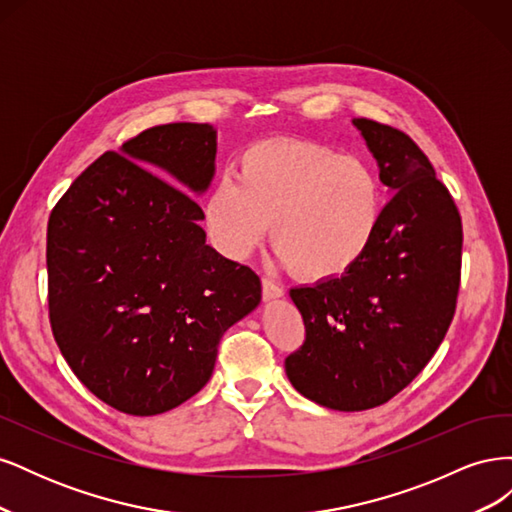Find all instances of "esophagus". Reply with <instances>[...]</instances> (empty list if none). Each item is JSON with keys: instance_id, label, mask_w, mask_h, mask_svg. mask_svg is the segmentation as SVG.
<instances>
[{"instance_id": "esophagus-1", "label": "esophagus", "mask_w": 512, "mask_h": 512, "mask_svg": "<svg viewBox=\"0 0 512 512\" xmlns=\"http://www.w3.org/2000/svg\"><path fill=\"white\" fill-rule=\"evenodd\" d=\"M282 294H284L282 286H277L273 280H269V277H262V297L271 301V299H280Z\"/></svg>"}]
</instances>
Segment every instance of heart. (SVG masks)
I'll use <instances>...</instances> for the list:
<instances>
[{
  "mask_svg": "<svg viewBox=\"0 0 512 512\" xmlns=\"http://www.w3.org/2000/svg\"><path fill=\"white\" fill-rule=\"evenodd\" d=\"M205 200V224L218 250L250 254L273 222L282 260L309 282L350 273L374 245L384 188L367 160L301 138L247 147Z\"/></svg>",
  "mask_w": 512,
  "mask_h": 512,
  "instance_id": "1",
  "label": "heart"
}]
</instances>
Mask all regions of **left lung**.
Returning <instances> with one entry per match:
<instances>
[{
    "mask_svg": "<svg viewBox=\"0 0 512 512\" xmlns=\"http://www.w3.org/2000/svg\"><path fill=\"white\" fill-rule=\"evenodd\" d=\"M393 192L374 245L333 282L292 288L305 324L286 356L294 389L316 404L382 406L421 374L451 327L461 284V215L412 138L354 119Z\"/></svg>",
    "mask_w": 512,
    "mask_h": 512,
    "instance_id": "obj_1",
    "label": "left lung"
}]
</instances>
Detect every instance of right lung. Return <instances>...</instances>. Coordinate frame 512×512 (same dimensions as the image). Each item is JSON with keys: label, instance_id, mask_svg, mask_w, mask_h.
<instances>
[{"label": "right lung", "instance_id": "1", "mask_svg": "<svg viewBox=\"0 0 512 512\" xmlns=\"http://www.w3.org/2000/svg\"><path fill=\"white\" fill-rule=\"evenodd\" d=\"M215 149L211 123L153 126L102 153L51 211L53 337L119 412L151 416L196 395L226 329L260 303V277L205 243V213L184 192L207 190Z\"/></svg>", "mask_w": 512, "mask_h": 512}]
</instances>
